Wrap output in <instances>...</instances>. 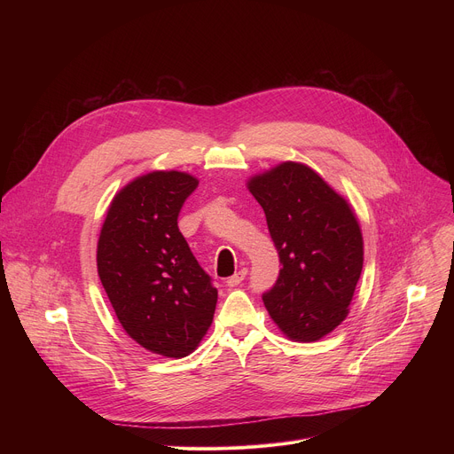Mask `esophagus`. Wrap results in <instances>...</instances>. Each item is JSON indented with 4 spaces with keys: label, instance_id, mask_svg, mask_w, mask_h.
Here are the masks:
<instances>
[{
    "label": "esophagus",
    "instance_id": "1",
    "mask_svg": "<svg viewBox=\"0 0 454 454\" xmlns=\"http://www.w3.org/2000/svg\"><path fill=\"white\" fill-rule=\"evenodd\" d=\"M246 275H247V271H246V270H239L233 277H230V278L226 280V286H228V287H235V286H239V284L246 278Z\"/></svg>",
    "mask_w": 454,
    "mask_h": 454
}]
</instances>
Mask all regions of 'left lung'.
<instances>
[{"mask_svg":"<svg viewBox=\"0 0 454 454\" xmlns=\"http://www.w3.org/2000/svg\"><path fill=\"white\" fill-rule=\"evenodd\" d=\"M266 214L282 270L262 300L286 338L312 343L348 316L363 270L350 203L305 163L282 161L247 179Z\"/></svg>","mask_w":454,"mask_h":454,"instance_id":"1","label":"left lung"}]
</instances>
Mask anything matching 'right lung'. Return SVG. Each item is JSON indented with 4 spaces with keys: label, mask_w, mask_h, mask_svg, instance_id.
I'll return each mask as SVG.
<instances>
[{
    "label": "right lung",
    "mask_w": 454,
    "mask_h": 454,
    "mask_svg": "<svg viewBox=\"0 0 454 454\" xmlns=\"http://www.w3.org/2000/svg\"><path fill=\"white\" fill-rule=\"evenodd\" d=\"M200 179L153 170L120 188L97 244V270L123 331L145 350L184 357L207 336L217 289L177 228Z\"/></svg>",
    "instance_id": "1"
}]
</instances>
